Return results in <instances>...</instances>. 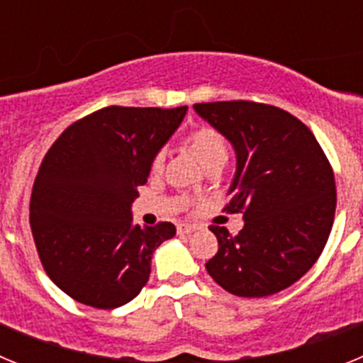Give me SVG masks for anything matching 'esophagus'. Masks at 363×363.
<instances>
[{
  "label": "esophagus",
  "mask_w": 363,
  "mask_h": 363,
  "mask_svg": "<svg viewBox=\"0 0 363 363\" xmlns=\"http://www.w3.org/2000/svg\"><path fill=\"white\" fill-rule=\"evenodd\" d=\"M176 229H178V234H184V236H187V234L194 233V225H189V223H179V225L176 227Z\"/></svg>",
  "instance_id": "obj_1"
}]
</instances>
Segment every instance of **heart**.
I'll return each mask as SVG.
<instances>
[{"mask_svg":"<svg viewBox=\"0 0 363 363\" xmlns=\"http://www.w3.org/2000/svg\"><path fill=\"white\" fill-rule=\"evenodd\" d=\"M189 150L198 158L203 167L214 163H225L229 156V147L223 134L214 127H200L185 138ZM163 163V152H158L152 160V171H160Z\"/></svg>","mask_w":363,"mask_h":363,"instance_id":"1","label":"heart"}]
</instances>
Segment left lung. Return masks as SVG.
Masks as SVG:
<instances>
[{
	"label": "left lung",
	"instance_id": "left-lung-1",
	"mask_svg": "<svg viewBox=\"0 0 363 363\" xmlns=\"http://www.w3.org/2000/svg\"><path fill=\"white\" fill-rule=\"evenodd\" d=\"M194 111L233 143L236 172L225 209L245 221L236 236L209 227L218 252L207 272L236 296L280 293L313 267L331 233L336 187L329 160L284 108L238 99L196 104Z\"/></svg>",
	"mask_w": 363,
	"mask_h": 363
}]
</instances>
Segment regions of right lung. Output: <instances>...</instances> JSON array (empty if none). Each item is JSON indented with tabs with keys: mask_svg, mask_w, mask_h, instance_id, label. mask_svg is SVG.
Returning a JSON list of instances; mask_svg holds the SVG:
<instances>
[{
	"mask_svg": "<svg viewBox=\"0 0 363 363\" xmlns=\"http://www.w3.org/2000/svg\"><path fill=\"white\" fill-rule=\"evenodd\" d=\"M187 107H105L72 123L45 154L30 196V229L50 280L83 306L116 309L136 298L169 221L133 223L130 205L154 156Z\"/></svg>",
	"mask_w": 363,
	"mask_h": 363,
	"instance_id": "right-lung-1",
	"label": "right lung"
}]
</instances>
